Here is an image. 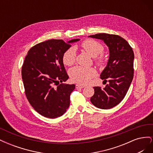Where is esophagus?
<instances>
[{"label": "esophagus", "instance_id": "34e87169", "mask_svg": "<svg viewBox=\"0 0 153 153\" xmlns=\"http://www.w3.org/2000/svg\"><path fill=\"white\" fill-rule=\"evenodd\" d=\"M84 87H85L84 85H80V84H76V89H78V88H80V89H82V88H84Z\"/></svg>", "mask_w": 153, "mask_h": 153}]
</instances>
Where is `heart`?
Listing matches in <instances>:
<instances>
[{
	"mask_svg": "<svg viewBox=\"0 0 153 153\" xmlns=\"http://www.w3.org/2000/svg\"><path fill=\"white\" fill-rule=\"evenodd\" d=\"M82 48L91 56L94 57V61L98 66H103L106 62V57L102 52L104 47L102 44L93 39H86L81 44ZM75 48L71 47L66 50L62 55V62L64 65L71 66L75 62ZM71 79L78 84L85 85L95 76L96 71L92 68L76 66L69 71Z\"/></svg>",
	"mask_w": 153,
	"mask_h": 153,
	"instance_id": "1",
	"label": "heart"
}]
</instances>
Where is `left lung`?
Instances as JSON below:
<instances>
[{"mask_svg": "<svg viewBox=\"0 0 153 153\" xmlns=\"http://www.w3.org/2000/svg\"><path fill=\"white\" fill-rule=\"evenodd\" d=\"M103 40L108 46L110 57L107 66L100 75L105 87H94L91 103L97 108L110 109L117 105L126 96L132 82L134 53L131 46L122 37L105 33L89 36Z\"/></svg>", "mask_w": 153, "mask_h": 153, "instance_id": "left-lung-1", "label": "left lung"}]
</instances>
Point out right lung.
I'll return each mask as SVG.
<instances>
[{"instance_id": "add662e5", "label": "right lung", "mask_w": 153, "mask_h": 153, "mask_svg": "<svg viewBox=\"0 0 153 153\" xmlns=\"http://www.w3.org/2000/svg\"><path fill=\"white\" fill-rule=\"evenodd\" d=\"M79 39L65 43L49 39L32 47L22 67L25 93L30 105L43 116L55 119L66 112L75 84H63L68 75L62 62V55Z\"/></svg>"}]
</instances>
